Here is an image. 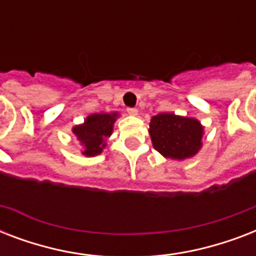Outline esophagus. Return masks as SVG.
<instances>
[{
  "label": "esophagus",
  "instance_id": "1",
  "mask_svg": "<svg viewBox=\"0 0 256 256\" xmlns=\"http://www.w3.org/2000/svg\"><path fill=\"white\" fill-rule=\"evenodd\" d=\"M128 116H138V110H136V108H128Z\"/></svg>",
  "mask_w": 256,
  "mask_h": 256
}]
</instances>
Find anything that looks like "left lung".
Instances as JSON below:
<instances>
[{
  "label": "left lung",
  "instance_id": "8db88e82",
  "mask_svg": "<svg viewBox=\"0 0 256 256\" xmlns=\"http://www.w3.org/2000/svg\"><path fill=\"white\" fill-rule=\"evenodd\" d=\"M148 134L160 156L172 160L192 158L202 148L203 124L195 118L160 112L150 120Z\"/></svg>",
  "mask_w": 256,
  "mask_h": 256
}]
</instances>
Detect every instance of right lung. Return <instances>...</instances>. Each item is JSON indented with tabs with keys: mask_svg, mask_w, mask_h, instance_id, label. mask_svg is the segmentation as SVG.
Returning a JSON list of instances; mask_svg holds the SVG:
<instances>
[{
	"mask_svg": "<svg viewBox=\"0 0 256 256\" xmlns=\"http://www.w3.org/2000/svg\"><path fill=\"white\" fill-rule=\"evenodd\" d=\"M120 112H98L86 116L84 124H76L72 132L82 146L81 152L85 156H100L108 146L106 140L114 130V124Z\"/></svg>",
	"mask_w": 256,
	"mask_h": 256,
	"instance_id": "right-lung-1",
	"label": "right lung"
}]
</instances>
